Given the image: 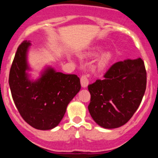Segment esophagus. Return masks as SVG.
<instances>
[{
  "mask_svg": "<svg viewBox=\"0 0 158 158\" xmlns=\"http://www.w3.org/2000/svg\"><path fill=\"white\" fill-rule=\"evenodd\" d=\"M80 82H81V86L82 87H86L89 84V79H88L87 75H82L80 78Z\"/></svg>",
  "mask_w": 158,
  "mask_h": 158,
  "instance_id": "34e87169",
  "label": "esophagus"
}]
</instances>
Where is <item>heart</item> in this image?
<instances>
[{
  "instance_id": "1",
  "label": "heart",
  "mask_w": 158,
  "mask_h": 158,
  "mask_svg": "<svg viewBox=\"0 0 158 158\" xmlns=\"http://www.w3.org/2000/svg\"><path fill=\"white\" fill-rule=\"evenodd\" d=\"M111 58H112V54L109 52H104L103 54L99 57L98 62V65L99 69H102L104 68H106L108 65V64L110 61Z\"/></svg>"
}]
</instances>
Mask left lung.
<instances>
[{"label": "left lung", "instance_id": "obj_1", "mask_svg": "<svg viewBox=\"0 0 158 158\" xmlns=\"http://www.w3.org/2000/svg\"><path fill=\"white\" fill-rule=\"evenodd\" d=\"M146 88V71L141 58L115 63L104 75L88 85L89 114L99 126L121 127L134 115Z\"/></svg>", "mask_w": 158, "mask_h": 158}]
</instances>
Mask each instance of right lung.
Segmentation results:
<instances>
[{"instance_id":"add662e5","label":"right lung","mask_w":158,"mask_h":158,"mask_svg":"<svg viewBox=\"0 0 158 158\" xmlns=\"http://www.w3.org/2000/svg\"><path fill=\"white\" fill-rule=\"evenodd\" d=\"M30 45L31 42L23 41L17 49L9 72L10 89L23 119L38 130H50L59 124L69 102L80 90V79L49 67L40 79L30 80L26 72Z\"/></svg>"}]
</instances>
